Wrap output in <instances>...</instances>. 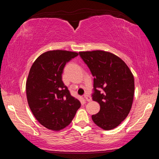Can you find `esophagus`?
Returning a JSON list of instances; mask_svg holds the SVG:
<instances>
[{
  "mask_svg": "<svg viewBox=\"0 0 159 159\" xmlns=\"http://www.w3.org/2000/svg\"><path fill=\"white\" fill-rule=\"evenodd\" d=\"M84 98H85V99L87 102H90L91 100H92V98H91L90 95H85L84 96Z\"/></svg>",
  "mask_w": 159,
  "mask_h": 159,
  "instance_id": "34e87169",
  "label": "esophagus"
}]
</instances>
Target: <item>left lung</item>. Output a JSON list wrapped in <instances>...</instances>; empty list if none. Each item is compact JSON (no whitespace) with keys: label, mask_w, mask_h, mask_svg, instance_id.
<instances>
[{"label":"left lung","mask_w":159,"mask_h":159,"mask_svg":"<svg viewBox=\"0 0 159 159\" xmlns=\"http://www.w3.org/2000/svg\"><path fill=\"white\" fill-rule=\"evenodd\" d=\"M93 79V99L100 110L92 116L97 125L108 130L125 120L133 104L134 82L130 69L121 59L105 51L80 52Z\"/></svg>","instance_id":"8db88e82"}]
</instances>
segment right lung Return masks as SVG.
I'll return each instance as SVG.
<instances>
[{"mask_svg":"<svg viewBox=\"0 0 159 159\" xmlns=\"http://www.w3.org/2000/svg\"><path fill=\"white\" fill-rule=\"evenodd\" d=\"M78 55L66 50L48 51L36 59L29 71L26 83L29 106L38 121L50 130L66 127L80 107L61 79L66 64Z\"/></svg>","mask_w":159,"mask_h":159,"instance_id":"add662e5","label":"right lung"}]
</instances>
